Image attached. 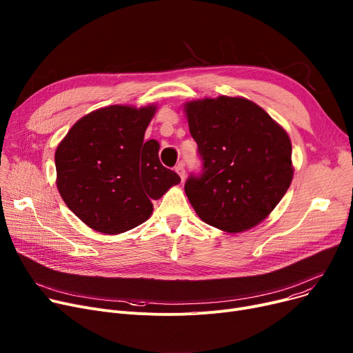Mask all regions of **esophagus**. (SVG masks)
Wrapping results in <instances>:
<instances>
[{"label": "esophagus", "mask_w": 353, "mask_h": 353, "mask_svg": "<svg viewBox=\"0 0 353 353\" xmlns=\"http://www.w3.org/2000/svg\"><path fill=\"white\" fill-rule=\"evenodd\" d=\"M176 173L180 176V179H181V181L184 180V177H186V170H184V163H179L177 165H176Z\"/></svg>", "instance_id": "esophagus-1"}]
</instances>
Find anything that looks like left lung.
Returning a JSON list of instances; mask_svg holds the SVG:
<instances>
[{"label":"left lung","mask_w":353,"mask_h":353,"mask_svg":"<svg viewBox=\"0 0 353 353\" xmlns=\"http://www.w3.org/2000/svg\"><path fill=\"white\" fill-rule=\"evenodd\" d=\"M186 113L201 172L188 177L184 192L199 217L229 233L261 223L293 177L288 133L240 97L192 101Z\"/></svg>","instance_id":"obj_1"}]
</instances>
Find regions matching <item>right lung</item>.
Instances as JSON below:
<instances>
[{
  "label": "right lung",
  "instance_id": "right-lung-1",
  "mask_svg": "<svg viewBox=\"0 0 353 353\" xmlns=\"http://www.w3.org/2000/svg\"><path fill=\"white\" fill-rule=\"evenodd\" d=\"M156 107L110 105L80 119L55 152L57 188L68 209L101 233L134 229L150 217L152 200L180 183L144 141Z\"/></svg>",
  "mask_w": 353,
  "mask_h": 353
}]
</instances>
